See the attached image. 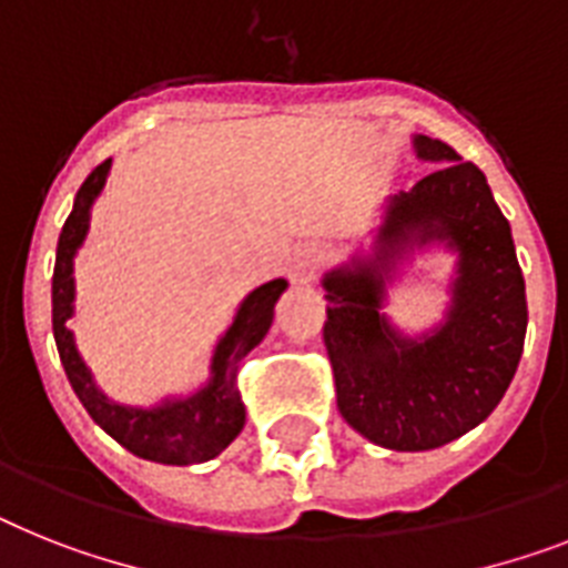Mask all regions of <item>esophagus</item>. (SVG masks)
Instances as JSON below:
<instances>
[{
  "label": "esophagus",
  "instance_id": "esophagus-1",
  "mask_svg": "<svg viewBox=\"0 0 568 568\" xmlns=\"http://www.w3.org/2000/svg\"><path fill=\"white\" fill-rule=\"evenodd\" d=\"M318 264L316 246H295L293 255L287 257V275L293 284H307L313 278V270Z\"/></svg>",
  "mask_w": 568,
  "mask_h": 568
}]
</instances>
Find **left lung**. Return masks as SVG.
<instances>
[{
    "label": "left lung",
    "mask_w": 568,
    "mask_h": 568,
    "mask_svg": "<svg viewBox=\"0 0 568 568\" xmlns=\"http://www.w3.org/2000/svg\"><path fill=\"white\" fill-rule=\"evenodd\" d=\"M424 162H442L412 191L388 196L372 252L325 273V348L336 406L359 435L397 453L456 442L508 392L526 342V281L485 173L449 144L415 135ZM457 255L445 322L406 337L382 313L396 264L415 248Z\"/></svg>",
    "instance_id": "obj_1"
}]
</instances>
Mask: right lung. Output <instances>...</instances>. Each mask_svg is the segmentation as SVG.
Masks as SVG:
<instances>
[{"mask_svg": "<svg viewBox=\"0 0 568 568\" xmlns=\"http://www.w3.org/2000/svg\"><path fill=\"white\" fill-rule=\"evenodd\" d=\"M110 165L112 159H106L89 173L60 232L54 278H51V325H54L60 363L89 418L133 456L156 464H176V467L203 464L220 456L246 424V409L237 392V365L255 345H261L273 325L275 302L287 290V281H266L243 298L232 325L214 345L205 386L196 388L194 395L165 397L156 406H124L110 400L83 363L69 327V318L74 316V255L87 241L92 205L104 191Z\"/></svg>", "mask_w": 568, "mask_h": 568, "instance_id": "obj_1", "label": "right lung"}]
</instances>
